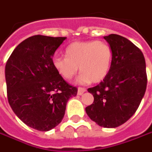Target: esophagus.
Listing matches in <instances>:
<instances>
[{"mask_svg":"<svg viewBox=\"0 0 152 152\" xmlns=\"http://www.w3.org/2000/svg\"><path fill=\"white\" fill-rule=\"evenodd\" d=\"M86 91V89L84 88H78V95H82L83 93Z\"/></svg>","mask_w":152,"mask_h":152,"instance_id":"34e87169","label":"esophagus"}]
</instances>
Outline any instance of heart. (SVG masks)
<instances>
[{
  "label": "heart",
  "instance_id": "1",
  "mask_svg": "<svg viewBox=\"0 0 152 152\" xmlns=\"http://www.w3.org/2000/svg\"><path fill=\"white\" fill-rule=\"evenodd\" d=\"M113 51L104 41L74 42L66 48L65 57H54L53 65L61 77L71 80L81 72L77 82L99 83L106 78L111 69Z\"/></svg>",
  "mask_w": 152,
  "mask_h": 152
}]
</instances>
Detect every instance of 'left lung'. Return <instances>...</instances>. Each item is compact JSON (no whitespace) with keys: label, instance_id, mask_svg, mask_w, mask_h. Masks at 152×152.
<instances>
[{"label":"left lung","instance_id":"left-lung-1","mask_svg":"<svg viewBox=\"0 0 152 152\" xmlns=\"http://www.w3.org/2000/svg\"><path fill=\"white\" fill-rule=\"evenodd\" d=\"M104 38L113 51L111 69L103 81L88 88L94 102L85 111L99 126L115 128L135 114L144 97L145 61L142 52L126 37L110 34Z\"/></svg>","mask_w":152,"mask_h":152}]
</instances>
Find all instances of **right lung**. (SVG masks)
<instances>
[{"label": "right lung", "instance_id": "1", "mask_svg": "<svg viewBox=\"0 0 152 152\" xmlns=\"http://www.w3.org/2000/svg\"><path fill=\"white\" fill-rule=\"evenodd\" d=\"M66 37L36 35L21 42L5 68L7 98L17 116L26 126L48 131L58 126L70 98L77 95L56 71L53 57Z\"/></svg>", "mask_w": 152, "mask_h": 152}]
</instances>
